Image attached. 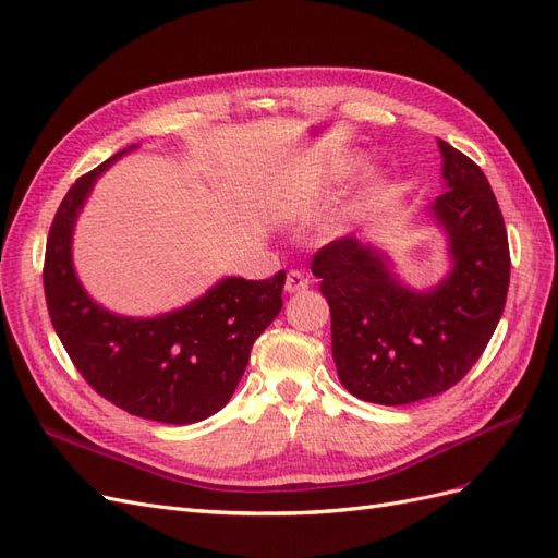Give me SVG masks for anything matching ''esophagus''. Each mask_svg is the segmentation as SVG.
<instances>
[{
  "mask_svg": "<svg viewBox=\"0 0 558 558\" xmlns=\"http://www.w3.org/2000/svg\"><path fill=\"white\" fill-rule=\"evenodd\" d=\"M307 289H310V279L302 272H298V269H291V272L286 275V291L289 293H300Z\"/></svg>",
  "mask_w": 558,
  "mask_h": 558,
  "instance_id": "1",
  "label": "esophagus"
}]
</instances>
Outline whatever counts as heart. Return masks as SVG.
Wrapping results in <instances>:
<instances>
[{"label":"heart","instance_id":"b5f03b06","mask_svg":"<svg viewBox=\"0 0 558 558\" xmlns=\"http://www.w3.org/2000/svg\"><path fill=\"white\" fill-rule=\"evenodd\" d=\"M344 174H347V170H335V177H344ZM349 221H351V214H342V216H337V218H332V221H330L328 230H330L332 234H340V232H344V230H347Z\"/></svg>","mask_w":558,"mask_h":558}]
</instances>
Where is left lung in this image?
Masks as SVG:
<instances>
[{
	"label": "left lung",
	"mask_w": 558,
	"mask_h": 558,
	"mask_svg": "<svg viewBox=\"0 0 558 558\" xmlns=\"http://www.w3.org/2000/svg\"><path fill=\"white\" fill-rule=\"evenodd\" d=\"M447 191L433 211L449 234L453 267L428 293H414L361 240L316 251L312 272L330 305L332 361L351 396L408 404L459 384L480 361L510 286L508 230L480 165L437 140Z\"/></svg>",
	"instance_id": "left-lung-1"
}]
</instances>
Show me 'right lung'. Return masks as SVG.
<instances>
[{"label":"right lung","mask_w":558,"mask_h":558,"mask_svg":"<svg viewBox=\"0 0 558 558\" xmlns=\"http://www.w3.org/2000/svg\"><path fill=\"white\" fill-rule=\"evenodd\" d=\"M123 154L78 177L60 202L44 258L48 316L81 377L105 400L160 424H195L230 400L253 342L281 312L286 272L260 281L228 277L158 318H125L95 305L74 275L72 230L95 179Z\"/></svg>","instance_id":"1"}]
</instances>
